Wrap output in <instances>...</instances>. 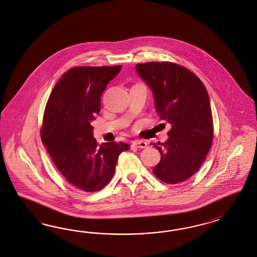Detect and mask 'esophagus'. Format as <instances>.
<instances>
[{
    "mask_svg": "<svg viewBox=\"0 0 257 257\" xmlns=\"http://www.w3.org/2000/svg\"><path fill=\"white\" fill-rule=\"evenodd\" d=\"M133 146L140 149L146 148L147 143L145 141H142V140H136V141L133 142Z\"/></svg>",
    "mask_w": 257,
    "mask_h": 257,
    "instance_id": "obj_1",
    "label": "esophagus"
}]
</instances>
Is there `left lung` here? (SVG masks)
<instances>
[{
	"mask_svg": "<svg viewBox=\"0 0 257 257\" xmlns=\"http://www.w3.org/2000/svg\"><path fill=\"white\" fill-rule=\"evenodd\" d=\"M136 70L151 88L160 118L171 125L168 140L153 144L161 154L153 172L167 184L184 182L200 169L211 148L207 90L193 72L175 63L137 64Z\"/></svg>",
	"mask_w": 257,
	"mask_h": 257,
	"instance_id": "8db88e82",
	"label": "left lung"
}]
</instances>
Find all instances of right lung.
Listing matches in <instances>:
<instances>
[{"label":"right lung","instance_id":"right-lung-1","mask_svg":"<svg viewBox=\"0 0 257 257\" xmlns=\"http://www.w3.org/2000/svg\"><path fill=\"white\" fill-rule=\"evenodd\" d=\"M121 66L76 67L56 83L47 101L41 140L55 167L72 186L95 192L112 179L123 142L98 146L90 122L100 113L101 96Z\"/></svg>","mask_w":257,"mask_h":257}]
</instances>
